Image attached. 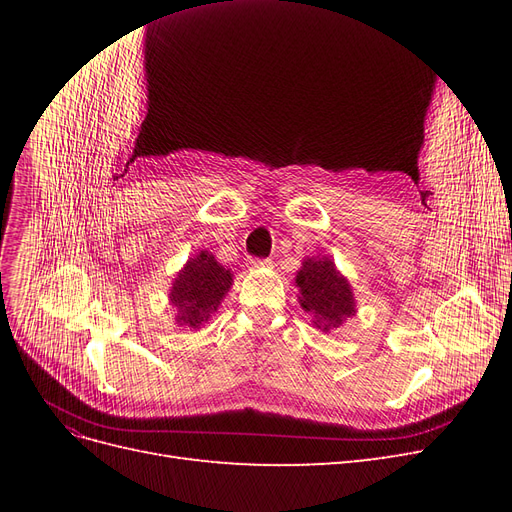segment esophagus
<instances>
[{
	"label": "esophagus",
	"mask_w": 512,
	"mask_h": 512,
	"mask_svg": "<svg viewBox=\"0 0 512 512\" xmlns=\"http://www.w3.org/2000/svg\"><path fill=\"white\" fill-rule=\"evenodd\" d=\"M267 265H269V260H265V258H250V260H247V267H250V269H262Z\"/></svg>",
	"instance_id": "1"
}]
</instances>
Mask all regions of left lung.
Masks as SVG:
<instances>
[{
  "label": "left lung",
  "mask_w": 512,
  "mask_h": 512,
  "mask_svg": "<svg viewBox=\"0 0 512 512\" xmlns=\"http://www.w3.org/2000/svg\"><path fill=\"white\" fill-rule=\"evenodd\" d=\"M299 303L320 331L339 329L356 314L352 286L329 256L305 258L297 273Z\"/></svg>",
  "instance_id": "left-lung-1"
}]
</instances>
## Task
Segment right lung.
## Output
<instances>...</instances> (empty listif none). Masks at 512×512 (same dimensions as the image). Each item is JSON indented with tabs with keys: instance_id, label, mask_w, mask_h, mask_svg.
Here are the masks:
<instances>
[{
	"instance_id": "1",
	"label": "right lung",
	"mask_w": 512,
	"mask_h": 512,
	"mask_svg": "<svg viewBox=\"0 0 512 512\" xmlns=\"http://www.w3.org/2000/svg\"><path fill=\"white\" fill-rule=\"evenodd\" d=\"M232 286V273L207 250L185 262L170 286L168 301L177 309L175 322L185 329H200L218 312L224 294Z\"/></svg>"
}]
</instances>
